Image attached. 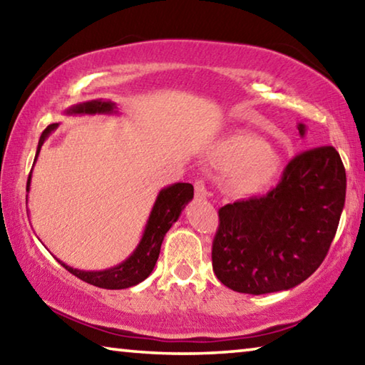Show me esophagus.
Here are the masks:
<instances>
[{"label": "esophagus", "instance_id": "1", "mask_svg": "<svg viewBox=\"0 0 365 365\" xmlns=\"http://www.w3.org/2000/svg\"><path fill=\"white\" fill-rule=\"evenodd\" d=\"M195 196L197 200H202V197L207 196V190H206V185L202 180H197L195 182Z\"/></svg>", "mask_w": 365, "mask_h": 365}]
</instances>
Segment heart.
Here are the masks:
<instances>
[{"label": "heart", "instance_id": "b5f03b06", "mask_svg": "<svg viewBox=\"0 0 365 365\" xmlns=\"http://www.w3.org/2000/svg\"><path fill=\"white\" fill-rule=\"evenodd\" d=\"M212 159L233 170L232 183L243 195H256L272 187L283 172V158L267 141L250 132H233L212 148Z\"/></svg>", "mask_w": 365, "mask_h": 365}]
</instances>
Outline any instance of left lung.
Returning <instances> with one entry per match:
<instances>
[{
  "mask_svg": "<svg viewBox=\"0 0 365 365\" xmlns=\"http://www.w3.org/2000/svg\"><path fill=\"white\" fill-rule=\"evenodd\" d=\"M298 130L304 135L306 127ZM346 197V170L333 146L299 153L264 196L219 209L212 269L233 292L289 289L324 262Z\"/></svg>",
  "mask_w": 365,
  "mask_h": 365,
  "instance_id": "8db88e82",
  "label": "left lung"
}]
</instances>
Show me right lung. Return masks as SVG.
<instances>
[{"instance_id":"add662e5","label":"right lung","mask_w":365,"mask_h":365,"mask_svg":"<svg viewBox=\"0 0 365 365\" xmlns=\"http://www.w3.org/2000/svg\"><path fill=\"white\" fill-rule=\"evenodd\" d=\"M67 114H110L115 113V104L110 101L103 100H91L86 103H80L72 106L71 109L66 110ZM59 123H51L43 130L38 148H36V158L41 150V145L45 143L48 135L53 130H56ZM30 178H32V172H30L29 180H27V191L30 188ZM190 200H193V185L191 183H174L170 187L159 191L154 202L153 211L148 219V224L145 227L143 237H141L140 243L130 256L125 261L120 262L115 267H110L106 270L100 272H85L73 269L71 265L61 262L69 270L72 275H76L77 279L83 280L90 285H95L98 288H106V289H122L133 285H138L140 282H143L148 275L151 274L154 265L159 257L160 245L165 233L169 232L174 222L180 217L185 205Z\"/></svg>"}]
</instances>
